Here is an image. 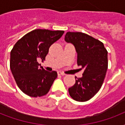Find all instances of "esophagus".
<instances>
[{"instance_id": "34e87169", "label": "esophagus", "mask_w": 125, "mask_h": 125, "mask_svg": "<svg viewBox=\"0 0 125 125\" xmlns=\"http://www.w3.org/2000/svg\"><path fill=\"white\" fill-rule=\"evenodd\" d=\"M58 74H60V75H62V76H64V75H65V74L64 73L61 72V71H58Z\"/></svg>"}]
</instances>
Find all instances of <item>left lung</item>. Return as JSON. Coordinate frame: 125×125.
Masks as SVG:
<instances>
[{
  "instance_id": "left-lung-1",
  "label": "left lung",
  "mask_w": 125,
  "mask_h": 125,
  "mask_svg": "<svg viewBox=\"0 0 125 125\" xmlns=\"http://www.w3.org/2000/svg\"><path fill=\"white\" fill-rule=\"evenodd\" d=\"M65 41L74 45L78 65L83 70L82 77L69 88V95L76 101H89L103 85L108 69V52L102 42L82 32H67Z\"/></svg>"
}]
</instances>
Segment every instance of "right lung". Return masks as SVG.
Returning <instances> with one entry per match:
<instances>
[{
	"label": "right lung",
	"mask_w": 125,
	"mask_h": 125,
	"mask_svg": "<svg viewBox=\"0 0 125 125\" xmlns=\"http://www.w3.org/2000/svg\"><path fill=\"white\" fill-rule=\"evenodd\" d=\"M64 33L63 30L36 29L21 38L10 52V69L19 89L32 97L49 92L57 78L56 71L49 72L38 63L44 60L49 47Z\"/></svg>",
	"instance_id": "right-lung-1"
}]
</instances>
